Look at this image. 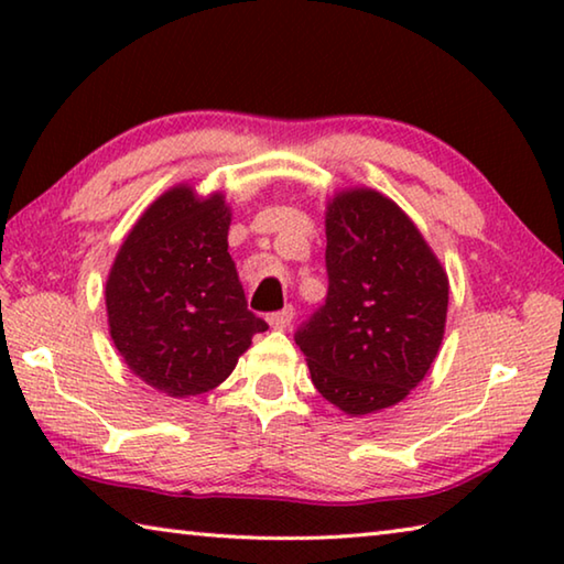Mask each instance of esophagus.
Instances as JSON below:
<instances>
[{"label":"esophagus","instance_id":"1","mask_svg":"<svg viewBox=\"0 0 564 564\" xmlns=\"http://www.w3.org/2000/svg\"><path fill=\"white\" fill-rule=\"evenodd\" d=\"M291 321H293V305H285V308L271 313V316H269V326H271L273 330H285V328L291 326Z\"/></svg>","mask_w":564,"mask_h":564}]
</instances>
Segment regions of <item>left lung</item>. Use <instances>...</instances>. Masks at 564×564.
<instances>
[{"instance_id": "obj_1", "label": "left lung", "mask_w": 564, "mask_h": 564, "mask_svg": "<svg viewBox=\"0 0 564 564\" xmlns=\"http://www.w3.org/2000/svg\"><path fill=\"white\" fill-rule=\"evenodd\" d=\"M326 303L295 333L318 393L348 415L403 400L431 370L447 275L403 208L348 188L326 212Z\"/></svg>"}]
</instances>
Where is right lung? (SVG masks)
Here are the masks:
<instances>
[{"instance_id": "1", "label": "right lung", "mask_w": 564, "mask_h": 564, "mask_svg": "<svg viewBox=\"0 0 564 564\" xmlns=\"http://www.w3.org/2000/svg\"><path fill=\"white\" fill-rule=\"evenodd\" d=\"M224 194L178 184L123 238L107 279L109 333L133 376L169 398L221 386L269 323L248 311Z\"/></svg>"}]
</instances>
